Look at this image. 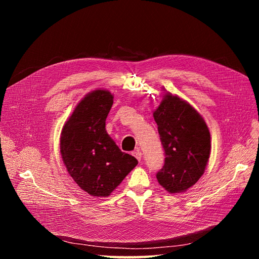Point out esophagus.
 <instances>
[{"instance_id":"obj_1","label":"esophagus","mask_w":259,"mask_h":259,"mask_svg":"<svg viewBox=\"0 0 259 259\" xmlns=\"http://www.w3.org/2000/svg\"><path fill=\"white\" fill-rule=\"evenodd\" d=\"M133 154H134V156H135V158H136L139 162L142 161V155H143V153H142V151L139 150V149H138V150H136V151L133 152Z\"/></svg>"}]
</instances>
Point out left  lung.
<instances>
[{
	"label": "left lung",
	"instance_id": "1",
	"mask_svg": "<svg viewBox=\"0 0 259 259\" xmlns=\"http://www.w3.org/2000/svg\"><path fill=\"white\" fill-rule=\"evenodd\" d=\"M153 117L165 152L156 178L169 193L184 192L204 174L210 153L207 125L190 104L168 92Z\"/></svg>",
	"mask_w": 259,
	"mask_h": 259
}]
</instances>
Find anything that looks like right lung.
I'll list each match as a JSON object with an SVG mask.
<instances>
[{
	"mask_svg": "<svg viewBox=\"0 0 259 259\" xmlns=\"http://www.w3.org/2000/svg\"><path fill=\"white\" fill-rule=\"evenodd\" d=\"M113 104L106 90L89 93L76 105L60 136V153L68 173L92 197H108L138 161L122 152L106 131Z\"/></svg>",
	"mask_w": 259,
	"mask_h": 259,
	"instance_id": "add662e5",
	"label": "right lung"
}]
</instances>
